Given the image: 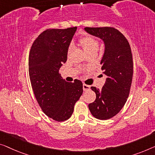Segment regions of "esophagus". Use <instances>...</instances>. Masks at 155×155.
Returning a JSON list of instances; mask_svg holds the SVG:
<instances>
[{
    "mask_svg": "<svg viewBox=\"0 0 155 155\" xmlns=\"http://www.w3.org/2000/svg\"><path fill=\"white\" fill-rule=\"evenodd\" d=\"M83 89H84V91H87V90L91 89V86H90V85H86V84H83Z\"/></svg>",
    "mask_w": 155,
    "mask_h": 155,
    "instance_id": "esophagus-1",
    "label": "esophagus"
}]
</instances>
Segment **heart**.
I'll use <instances>...</instances> for the list:
<instances>
[{
	"instance_id": "1",
	"label": "heart",
	"mask_w": 155,
	"mask_h": 155,
	"mask_svg": "<svg viewBox=\"0 0 155 155\" xmlns=\"http://www.w3.org/2000/svg\"><path fill=\"white\" fill-rule=\"evenodd\" d=\"M79 44L87 55L97 54L100 48V41L91 35H85L79 39ZM72 46L70 45L68 47V53L70 54Z\"/></svg>"
}]
</instances>
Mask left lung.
<instances>
[{"label":"left lung","mask_w":155,"mask_h":155,"mask_svg":"<svg viewBox=\"0 0 155 155\" xmlns=\"http://www.w3.org/2000/svg\"><path fill=\"white\" fill-rule=\"evenodd\" d=\"M85 31L101 38L105 44L101 65L107 78L101 91L91 87L96 99L88 107L94 117L108 120L120 111L129 97L133 77L131 47L125 37L115 28L86 27Z\"/></svg>","instance_id":"left-lung-1"}]
</instances>
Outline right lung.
<instances>
[{"instance_id":"1","label":"right lung","mask_w":155,"mask_h":155,"mask_svg":"<svg viewBox=\"0 0 155 155\" xmlns=\"http://www.w3.org/2000/svg\"><path fill=\"white\" fill-rule=\"evenodd\" d=\"M76 31L77 27L46 30L34 41L29 53V77L35 97L42 111L58 122L70 118L83 93L81 81L67 82L59 73Z\"/></svg>"}]
</instances>
